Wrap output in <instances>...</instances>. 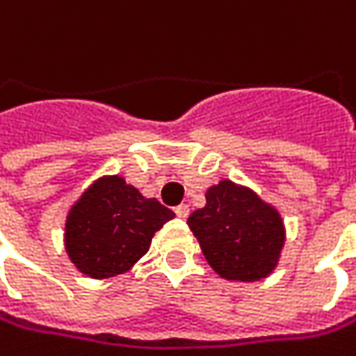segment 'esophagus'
<instances>
[{"mask_svg": "<svg viewBox=\"0 0 356 356\" xmlns=\"http://www.w3.org/2000/svg\"><path fill=\"white\" fill-rule=\"evenodd\" d=\"M174 212H176V216L178 218H188V214H190V206L188 204H180L174 208Z\"/></svg>", "mask_w": 356, "mask_h": 356, "instance_id": "34e87169", "label": "esophagus"}]
</instances>
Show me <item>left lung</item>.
Listing matches in <instances>:
<instances>
[{"instance_id": "8db88e82", "label": "left lung", "mask_w": 356, "mask_h": 356, "mask_svg": "<svg viewBox=\"0 0 356 356\" xmlns=\"http://www.w3.org/2000/svg\"><path fill=\"white\" fill-rule=\"evenodd\" d=\"M212 270L226 280L254 282L278 266L286 240L280 212L254 190L220 180L206 190L204 208L188 216Z\"/></svg>"}]
</instances>
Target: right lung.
<instances>
[{
  "label": "right lung",
  "instance_id": "add662e5",
  "mask_svg": "<svg viewBox=\"0 0 356 356\" xmlns=\"http://www.w3.org/2000/svg\"><path fill=\"white\" fill-rule=\"evenodd\" d=\"M174 216L122 176H99L67 210L63 246L81 275L112 278L128 273Z\"/></svg>",
  "mask_w": 356,
  "mask_h": 356
}]
</instances>
